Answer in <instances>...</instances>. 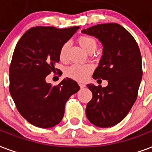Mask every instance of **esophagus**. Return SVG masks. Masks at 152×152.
<instances>
[{
  "label": "esophagus",
  "instance_id": "1",
  "mask_svg": "<svg viewBox=\"0 0 152 152\" xmlns=\"http://www.w3.org/2000/svg\"><path fill=\"white\" fill-rule=\"evenodd\" d=\"M79 86H80V88H85V87H86V85L85 84H82V83H79Z\"/></svg>",
  "mask_w": 152,
  "mask_h": 152
}]
</instances>
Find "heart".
<instances>
[{
	"label": "heart",
	"instance_id": "1",
	"mask_svg": "<svg viewBox=\"0 0 152 152\" xmlns=\"http://www.w3.org/2000/svg\"><path fill=\"white\" fill-rule=\"evenodd\" d=\"M79 45L86 52L92 53L97 48V39L90 36H81L77 39ZM69 43L66 42L61 46L58 52V57L62 62L67 59ZM94 66L91 64H74L66 69V74L68 77L78 82H84L93 72Z\"/></svg>",
	"mask_w": 152,
	"mask_h": 152
}]
</instances>
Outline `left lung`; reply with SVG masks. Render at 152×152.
I'll list each match as a JSON object with an SVG mask.
<instances>
[{
  "label": "left lung",
  "mask_w": 152,
  "mask_h": 152,
  "mask_svg": "<svg viewBox=\"0 0 152 152\" xmlns=\"http://www.w3.org/2000/svg\"><path fill=\"white\" fill-rule=\"evenodd\" d=\"M82 32L97 37L104 46L93 77L109 82L103 88L87 85L93 97L86 105V116L96 126L109 128L128 115L137 98L143 74L140 50L133 36L116 23H100Z\"/></svg>",
  "instance_id": "left-lung-1"
}]
</instances>
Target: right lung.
I'll list each match as a JSON object with an SVG mask.
<instances>
[{
	"mask_svg": "<svg viewBox=\"0 0 152 152\" xmlns=\"http://www.w3.org/2000/svg\"><path fill=\"white\" fill-rule=\"evenodd\" d=\"M78 28L33 27L15 48L9 66V92L19 113L35 126L48 129L58 124L66 102L79 90L77 82L69 77L55 86L45 81L50 73L60 70L55 68L60 48Z\"/></svg>",
	"mask_w": 152,
	"mask_h": 152,
	"instance_id": "right-lung-1",
	"label": "right lung"
}]
</instances>
